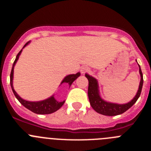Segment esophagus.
<instances>
[{"instance_id": "esophagus-1", "label": "esophagus", "mask_w": 151, "mask_h": 151, "mask_svg": "<svg viewBox=\"0 0 151 151\" xmlns=\"http://www.w3.org/2000/svg\"><path fill=\"white\" fill-rule=\"evenodd\" d=\"M90 71H91V69L87 66H83L81 68V69H80V71H81L82 74H85V73L86 72H89Z\"/></svg>"}]
</instances>
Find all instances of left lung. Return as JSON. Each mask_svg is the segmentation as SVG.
<instances>
[{
  "instance_id": "left-lung-1",
  "label": "left lung",
  "mask_w": 151,
  "mask_h": 151,
  "mask_svg": "<svg viewBox=\"0 0 151 151\" xmlns=\"http://www.w3.org/2000/svg\"><path fill=\"white\" fill-rule=\"evenodd\" d=\"M139 65V64H138ZM139 74H140L141 80L139 83V89H138L137 93L134 98L131 101L128 102L127 104H115V103L107 102L104 101L101 98L99 94V85L98 82L94 77H91L89 74H85V77L88 80V98H89L90 104L93 109L98 113L104 115H107V116H115V115H121L126 112V110L132 107L134 104H135L137 99L140 96L142 88L143 85V76L142 73L140 66L139 65Z\"/></svg>"
}]
</instances>
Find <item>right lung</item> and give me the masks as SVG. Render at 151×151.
<instances>
[{
    "instance_id": "add662e5",
    "label": "right lung",
    "mask_w": 151,
    "mask_h": 151,
    "mask_svg": "<svg viewBox=\"0 0 151 151\" xmlns=\"http://www.w3.org/2000/svg\"><path fill=\"white\" fill-rule=\"evenodd\" d=\"M29 42H27L24 47H22V49L24 48L25 46L28 45ZM22 50H21L19 51V52L18 53L17 55L16 59H15L14 62L13 63V66H12V71H11V74H10V84H11V87H12V91H13L15 97L17 99L18 101L21 103L22 105H23L25 107H26L27 109H28L29 110L32 111L33 112L36 114H39V115H46V114H51L53 113V112H56L58 109H60L63 104H64L65 101H56L54 98V96H52L50 97V98L47 99L43 100V101H26V100H24L18 95L17 93H16V91H14L13 87V75H14V68L15 63H17V60L19 59V55H20L21 52H22ZM80 76V73L78 72L76 74H69V75L66 76L64 79L63 80V81L61 82L60 84L62 83H68L69 85V86H71V85L72 84L73 82L76 80L78 77Z\"/></svg>"
}]
</instances>
